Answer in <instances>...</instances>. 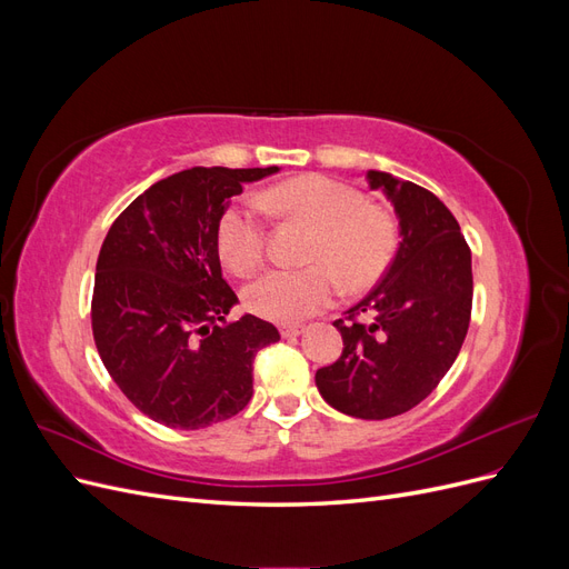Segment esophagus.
<instances>
[{
    "instance_id": "1",
    "label": "esophagus",
    "mask_w": 569,
    "mask_h": 569,
    "mask_svg": "<svg viewBox=\"0 0 569 569\" xmlns=\"http://www.w3.org/2000/svg\"><path fill=\"white\" fill-rule=\"evenodd\" d=\"M306 332V325H282L280 327V335L282 337H299Z\"/></svg>"
}]
</instances>
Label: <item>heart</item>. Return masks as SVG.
Listing matches in <instances>:
<instances>
[{"instance_id":"obj_1","label":"heart","mask_w":569,"mask_h":569,"mask_svg":"<svg viewBox=\"0 0 569 569\" xmlns=\"http://www.w3.org/2000/svg\"><path fill=\"white\" fill-rule=\"evenodd\" d=\"M272 216L313 228L301 270H270L253 280L244 301L251 313L272 322H299L322 311L341 287L358 295L380 282L399 251V220L368 203L360 189L325 176H301L274 184L258 197ZM226 266L247 274L266 256V226L253 206H232L216 232Z\"/></svg>"}]
</instances>
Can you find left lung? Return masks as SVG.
I'll use <instances>...</instances> for the list:
<instances>
[{
    "label": "left lung",
    "mask_w": 569,
    "mask_h": 569,
    "mask_svg": "<svg viewBox=\"0 0 569 569\" xmlns=\"http://www.w3.org/2000/svg\"><path fill=\"white\" fill-rule=\"evenodd\" d=\"M399 218V251L382 282L335 320L343 349L316 372L322 399L363 420L416 408L449 372L472 313V256L458 220L429 189L368 170Z\"/></svg>",
    "instance_id": "left-lung-1"
}]
</instances>
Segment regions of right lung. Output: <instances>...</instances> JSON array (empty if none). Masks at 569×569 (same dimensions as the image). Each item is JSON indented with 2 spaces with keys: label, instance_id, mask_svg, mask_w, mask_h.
Segmentation results:
<instances>
[{
  "label": "right lung",
  "instance_id": "right-lung-1",
  "mask_svg": "<svg viewBox=\"0 0 569 569\" xmlns=\"http://www.w3.org/2000/svg\"><path fill=\"white\" fill-rule=\"evenodd\" d=\"M270 168H189L151 184L101 244L92 335L101 363L134 408L173 429H201L242 410L253 358L278 327L242 316L222 280L218 222L244 182Z\"/></svg>",
  "mask_w": 569,
  "mask_h": 569
}]
</instances>
